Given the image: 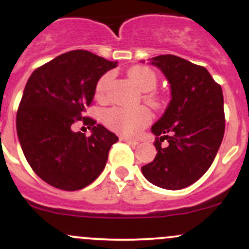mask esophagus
<instances>
[{
	"mask_svg": "<svg viewBox=\"0 0 249 249\" xmlns=\"http://www.w3.org/2000/svg\"><path fill=\"white\" fill-rule=\"evenodd\" d=\"M121 141L124 142H127V144H130V145H138L139 144V142L133 141V139L127 138V137H121Z\"/></svg>",
	"mask_w": 249,
	"mask_h": 249,
	"instance_id": "obj_1",
	"label": "esophagus"
}]
</instances>
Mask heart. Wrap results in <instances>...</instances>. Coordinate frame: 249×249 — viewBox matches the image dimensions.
I'll use <instances>...</instances> for the list:
<instances>
[{
	"mask_svg": "<svg viewBox=\"0 0 249 249\" xmlns=\"http://www.w3.org/2000/svg\"><path fill=\"white\" fill-rule=\"evenodd\" d=\"M127 77L133 85L141 91L148 92L157 85V76L153 70L146 67H134L127 72ZM111 83V75L102 76L96 85V97L101 101L107 99V90ZM147 102L154 104L156 101L152 97H147ZM104 123L111 130L126 137H136L151 123L150 111L144 107L125 110V108L113 107L105 111L103 116Z\"/></svg>",
	"mask_w": 249,
	"mask_h": 249,
	"instance_id": "heart-1",
	"label": "heart"
}]
</instances>
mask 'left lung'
<instances>
[{
	"label": "left lung",
	"mask_w": 249,
	"mask_h": 249,
	"mask_svg": "<svg viewBox=\"0 0 249 249\" xmlns=\"http://www.w3.org/2000/svg\"><path fill=\"white\" fill-rule=\"evenodd\" d=\"M150 61L170 83L171 101L151 127L158 152L142 172L156 186L181 190L201 178L218 153L225 133L224 96L206 68L174 55Z\"/></svg>",
	"instance_id": "left-lung-1"
}]
</instances>
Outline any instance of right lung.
<instances>
[{
  "label": "right lung",
  "instance_id": "add662e5",
  "mask_svg": "<svg viewBox=\"0 0 249 249\" xmlns=\"http://www.w3.org/2000/svg\"><path fill=\"white\" fill-rule=\"evenodd\" d=\"M117 62L73 50L57 56L31 73L16 116V130L25 159L51 186L77 191L95 181L104 170L118 137L84 117L99 78ZM83 119L91 136L72 131Z\"/></svg>",
  "mask_w": 249,
  "mask_h": 249
}]
</instances>
